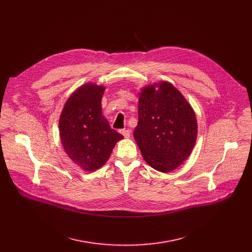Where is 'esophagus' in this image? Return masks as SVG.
I'll return each instance as SVG.
<instances>
[{"mask_svg": "<svg viewBox=\"0 0 252 252\" xmlns=\"http://www.w3.org/2000/svg\"><path fill=\"white\" fill-rule=\"evenodd\" d=\"M120 131H121V133H122L126 138L129 137V135H130V131H129L128 129H121Z\"/></svg>", "mask_w": 252, "mask_h": 252, "instance_id": "34e87169", "label": "esophagus"}]
</instances>
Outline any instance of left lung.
<instances>
[{
    "label": "left lung",
    "mask_w": 252,
    "mask_h": 252,
    "mask_svg": "<svg viewBox=\"0 0 252 252\" xmlns=\"http://www.w3.org/2000/svg\"><path fill=\"white\" fill-rule=\"evenodd\" d=\"M196 136L194 111L181 92L167 82L141 89L133 137L148 164L160 172L175 169L191 154Z\"/></svg>",
    "instance_id": "obj_1"
}]
</instances>
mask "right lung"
Masks as SVG:
<instances>
[{"label":"right lung","instance_id":"obj_1","mask_svg":"<svg viewBox=\"0 0 252 252\" xmlns=\"http://www.w3.org/2000/svg\"><path fill=\"white\" fill-rule=\"evenodd\" d=\"M104 87L86 84L70 94L62 111L59 129L68 158L86 171L101 167L124 135L102 116Z\"/></svg>","mask_w":252,"mask_h":252}]
</instances>
